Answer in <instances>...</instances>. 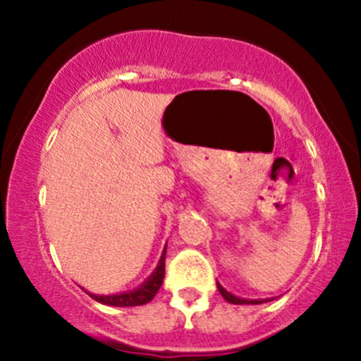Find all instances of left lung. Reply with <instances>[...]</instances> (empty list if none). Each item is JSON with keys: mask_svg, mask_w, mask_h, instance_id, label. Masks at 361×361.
<instances>
[{"mask_svg": "<svg viewBox=\"0 0 361 361\" xmlns=\"http://www.w3.org/2000/svg\"><path fill=\"white\" fill-rule=\"evenodd\" d=\"M216 286H218V292L221 293V297H224L227 302H231V304H238V305H241V304H264V302L271 300V298H265V300H264V298H262V300H250V298H241V297H238V295L227 292V290H225L224 286L220 285V283H216Z\"/></svg>", "mask_w": 361, "mask_h": 361, "instance_id": "1", "label": "left lung"}]
</instances>
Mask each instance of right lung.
I'll return each instance as SVG.
<instances>
[{"label": "right lung", "mask_w": 361, "mask_h": 361, "mask_svg": "<svg viewBox=\"0 0 361 361\" xmlns=\"http://www.w3.org/2000/svg\"><path fill=\"white\" fill-rule=\"evenodd\" d=\"M166 250L167 246H164L162 255H160V260L155 267V271L152 272L150 278L147 279L145 283H141L137 288L129 290V292H120V293H113V295H96L90 293V297L94 300L101 302L104 305H115V307H134V305H143L148 304L152 298L155 297L159 292V288L162 286L164 281V272H166Z\"/></svg>", "instance_id": "add662e5"}]
</instances>
